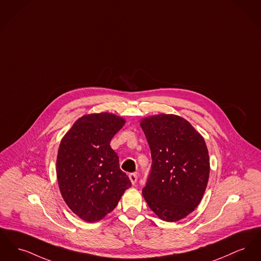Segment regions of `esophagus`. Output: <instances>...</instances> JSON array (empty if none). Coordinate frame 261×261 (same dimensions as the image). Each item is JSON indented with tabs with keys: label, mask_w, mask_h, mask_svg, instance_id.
Listing matches in <instances>:
<instances>
[{
	"label": "esophagus",
	"mask_w": 261,
	"mask_h": 261,
	"mask_svg": "<svg viewBox=\"0 0 261 261\" xmlns=\"http://www.w3.org/2000/svg\"><path fill=\"white\" fill-rule=\"evenodd\" d=\"M129 178H130V180H131L132 184H135L137 182L138 176H137V174H136V173H130V174H129Z\"/></svg>",
	"instance_id": "obj_1"
}]
</instances>
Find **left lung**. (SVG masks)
Segmentation results:
<instances>
[{"mask_svg": "<svg viewBox=\"0 0 261 261\" xmlns=\"http://www.w3.org/2000/svg\"><path fill=\"white\" fill-rule=\"evenodd\" d=\"M140 125L152 155L143 196L160 219L179 221L198 206L208 184L205 141L190 123L174 114L149 116Z\"/></svg>", "mask_w": 261, "mask_h": 261, "instance_id": "left-lung-1", "label": "left lung"}]
</instances>
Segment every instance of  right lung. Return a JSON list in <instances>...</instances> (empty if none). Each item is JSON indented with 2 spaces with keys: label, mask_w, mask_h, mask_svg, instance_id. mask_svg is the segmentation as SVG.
I'll list each match as a JSON object with an SVG mask.
<instances>
[{
  "label": "right lung",
  "mask_w": 261,
  "mask_h": 261,
  "mask_svg": "<svg viewBox=\"0 0 261 261\" xmlns=\"http://www.w3.org/2000/svg\"><path fill=\"white\" fill-rule=\"evenodd\" d=\"M125 120L102 112L79 118L62 139L57 179L68 207L86 222L101 220L118 204L131 181L119 168L110 141Z\"/></svg>",
  "instance_id": "1"
}]
</instances>
